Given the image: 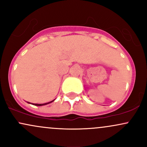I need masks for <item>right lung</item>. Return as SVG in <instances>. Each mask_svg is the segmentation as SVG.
Instances as JSON below:
<instances>
[{
    "mask_svg": "<svg viewBox=\"0 0 147 147\" xmlns=\"http://www.w3.org/2000/svg\"><path fill=\"white\" fill-rule=\"evenodd\" d=\"M54 100H55V99H54ZM53 100V101H54ZM53 101H52V102H48V103H45V104H34V105H35V106H43V105H45V104H50V103H51V102H53Z\"/></svg>",
    "mask_w": 147,
    "mask_h": 147,
    "instance_id": "1",
    "label": "right lung"
}]
</instances>
